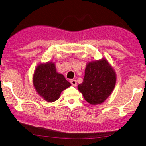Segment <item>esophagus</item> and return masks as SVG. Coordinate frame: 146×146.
<instances>
[{"mask_svg": "<svg viewBox=\"0 0 146 146\" xmlns=\"http://www.w3.org/2000/svg\"><path fill=\"white\" fill-rule=\"evenodd\" d=\"M70 83L73 86H76L77 85V83H76V81L75 80H70Z\"/></svg>", "mask_w": 146, "mask_h": 146, "instance_id": "34e87169", "label": "esophagus"}]
</instances>
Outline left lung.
<instances>
[{"label":"left lung","instance_id":"8db88e82","mask_svg":"<svg viewBox=\"0 0 146 146\" xmlns=\"http://www.w3.org/2000/svg\"><path fill=\"white\" fill-rule=\"evenodd\" d=\"M116 75L106 59L89 62L86 65L83 82L78 86L85 100L91 105L106 101L113 91Z\"/></svg>","mask_w":146,"mask_h":146}]
</instances>
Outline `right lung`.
<instances>
[{"instance_id": "add662e5", "label": "right lung", "mask_w": 146, "mask_h": 146, "mask_svg": "<svg viewBox=\"0 0 146 146\" xmlns=\"http://www.w3.org/2000/svg\"><path fill=\"white\" fill-rule=\"evenodd\" d=\"M33 85L45 101L54 102L59 98L61 92L71 84L64 76L56 71L55 63H39L33 76Z\"/></svg>"}]
</instances>
